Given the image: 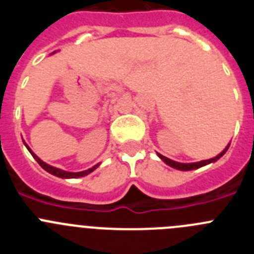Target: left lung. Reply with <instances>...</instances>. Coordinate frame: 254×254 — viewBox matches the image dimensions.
Returning a JSON list of instances; mask_svg holds the SVG:
<instances>
[{
	"label": "left lung",
	"mask_w": 254,
	"mask_h": 254,
	"mask_svg": "<svg viewBox=\"0 0 254 254\" xmlns=\"http://www.w3.org/2000/svg\"><path fill=\"white\" fill-rule=\"evenodd\" d=\"M229 146H230V143H229L228 146L225 147V150H223V151L220 152L217 156H215V158L212 159H208V160H202V161H197V163H178V161H174L172 160V159H168L165 158V156H163L161 154H159L158 152V156L161 159V160L164 161L165 164H168L169 167L174 168V169H178V170H193V169H198V168L201 167H205V165H207V164L210 163H215L216 160H219L221 156H223L224 154L226 152V150L229 149Z\"/></svg>",
	"instance_id": "1"
}]
</instances>
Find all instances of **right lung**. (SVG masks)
Wrapping results in <instances>:
<instances>
[{
  "instance_id": "right-lung-1",
  "label": "right lung",
  "mask_w": 254,
  "mask_h": 254,
  "mask_svg": "<svg viewBox=\"0 0 254 254\" xmlns=\"http://www.w3.org/2000/svg\"><path fill=\"white\" fill-rule=\"evenodd\" d=\"M25 143V142H24ZM25 146L26 149L29 150V152H30L31 155H33V158L35 159V160L38 161V164H39L40 167L43 168L44 170H47L48 173H51V174H53V176L56 177H60V178H80V177H85L87 176V174H90L91 172H94V170L96 169V168L99 167V164H96V165H94L93 168H90V169H87V170H84V172H77V173H72V172H66V170H62V169H58V168H55V167H52V165H48L47 163H44L43 160H40L39 158H38L37 155L34 154V152L31 151L30 147L28 146L25 143Z\"/></svg>"
}]
</instances>
